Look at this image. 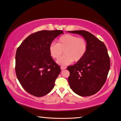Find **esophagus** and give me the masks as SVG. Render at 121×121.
Instances as JSON below:
<instances>
[{"instance_id": "esophagus-1", "label": "esophagus", "mask_w": 121, "mask_h": 121, "mask_svg": "<svg viewBox=\"0 0 121 121\" xmlns=\"http://www.w3.org/2000/svg\"><path fill=\"white\" fill-rule=\"evenodd\" d=\"M66 68V66H62L60 67V69H61V70H64V69H65Z\"/></svg>"}]
</instances>
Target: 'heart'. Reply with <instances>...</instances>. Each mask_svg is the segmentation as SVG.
Returning a JSON list of instances; mask_svg holds the SVG:
<instances>
[{"label":"heart","mask_w":121,"mask_h":121,"mask_svg":"<svg viewBox=\"0 0 121 121\" xmlns=\"http://www.w3.org/2000/svg\"><path fill=\"white\" fill-rule=\"evenodd\" d=\"M87 50L86 40L71 34H65L58 40L57 43H52L49 46L50 55L53 58L58 59L57 63L62 65H68L73 60L78 62L85 56Z\"/></svg>","instance_id":"heart-1"}]
</instances>
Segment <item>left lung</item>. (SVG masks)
I'll use <instances>...</instances> for the list:
<instances>
[{
    "mask_svg": "<svg viewBox=\"0 0 121 121\" xmlns=\"http://www.w3.org/2000/svg\"><path fill=\"white\" fill-rule=\"evenodd\" d=\"M81 35L87 43V52L81 60L67 67L70 88L82 97L97 93L105 83L110 68V57L104 43L85 30L68 31Z\"/></svg>",
    "mask_w": 121,
    "mask_h": 121,
    "instance_id": "obj_1",
    "label": "left lung"
}]
</instances>
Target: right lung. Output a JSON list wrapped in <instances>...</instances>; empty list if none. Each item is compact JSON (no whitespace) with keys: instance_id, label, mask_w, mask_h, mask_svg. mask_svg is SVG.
Returning a JSON list of instances; mask_svg holds the SVG:
<instances>
[{"instance_id":"add662e5","label":"right lung","mask_w":121,"mask_h":121,"mask_svg":"<svg viewBox=\"0 0 121 121\" xmlns=\"http://www.w3.org/2000/svg\"><path fill=\"white\" fill-rule=\"evenodd\" d=\"M63 31L41 30L30 34L17 49L15 71L24 90L35 97L51 92L60 73V68L49 52L53 40Z\"/></svg>"}]
</instances>
